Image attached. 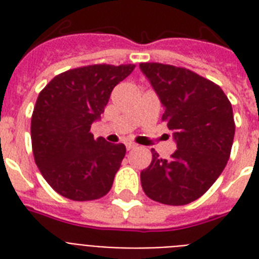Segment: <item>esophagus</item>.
<instances>
[{
  "mask_svg": "<svg viewBox=\"0 0 259 259\" xmlns=\"http://www.w3.org/2000/svg\"><path fill=\"white\" fill-rule=\"evenodd\" d=\"M136 148H137V144H134V142H126V149L127 150L136 149Z\"/></svg>",
  "mask_w": 259,
  "mask_h": 259,
  "instance_id": "34e87169",
  "label": "esophagus"
}]
</instances>
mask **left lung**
I'll return each instance as SVG.
<instances>
[{
  "instance_id": "obj_1",
  "label": "left lung",
  "mask_w": 259,
  "mask_h": 259,
  "mask_svg": "<svg viewBox=\"0 0 259 259\" xmlns=\"http://www.w3.org/2000/svg\"><path fill=\"white\" fill-rule=\"evenodd\" d=\"M165 107L162 121L173 130L177 149L141 172L146 196L168 205H184L203 196L229 161L234 134L233 107L217 83L196 72L162 63H141Z\"/></svg>"
}]
</instances>
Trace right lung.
<instances>
[{
	"label": "right lung",
	"instance_id": "right-lung-1",
	"mask_svg": "<svg viewBox=\"0 0 259 259\" xmlns=\"http://www.w3.org/2000/svg\"><path fill=\"white\" fill-rule=\"evenodd\" d=\"M134 64H93L56 75L40 91L30 121L32 150L42 177L75 201L109 192L125 157L123 144L94 140L91 123L101 117L110 94Z\"/></svg>",
	"mask_w": 259,
	"mask_h": 259
}]
</instances>
